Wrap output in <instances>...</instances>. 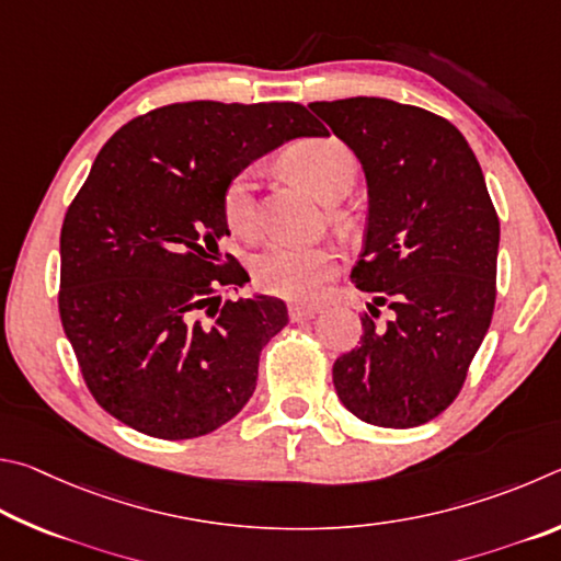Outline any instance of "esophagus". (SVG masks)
Returning <instances> with one entry per match:
<instances>
[{
	"instance_id": "1",
	"label": "esophagus",
	"mask_w": 561,
	"mask_h": 561,
	"mask_svg": "<svg viewBox=\"0 0 561 561\" xmlns=\"http://www.w3.org/2000/svg\"><path fill=\"white\" fill-rule=\"evenodd\" d=\"M318 310H320L318 306H290V308H288V318H290L293 322H302V320L316 318Z\"/></svg>"
}]
</instances>
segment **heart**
I'll list each match as a JSON object with an SVG mask.
<instances>
[{
	"mask_svg": "<svg viewBox=\"0 0 561 561\" xmlns=\"http://www.w3.org/2000/svg\"><path fill=\"white\" fill-rule=\"evenodd\" d=\"M286 164L296 180L320 196L335 202L350 192L357 174V160L347 145L337 140H306L286 154ZM224 221L233 236L251 239L259 231V194L255 170L249 167L226 184ZM337 273V255L322 245L268 243L253 259L255 288L283 300L308 302L322 296Z\"/></svg>",
	"mask_w": 561,
	"mask_h": 561,
	"instance_id": "1",
	"label": "heart"
}]
</instances>
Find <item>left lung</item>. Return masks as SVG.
Here are the masks:
<instances>
[{"label": "left lung", "instance_id": "8db88e82", "mask_svg": "<svg viewBox=\"0 0 561 561\" xmlns=\"http://www.w3.org/2000/svg\"><path fill=\"white\" fill-rule=\"evenodd\" d=\"M308 107L357 154L369 186L365 249L350 280L375 300L332 381L367 424L421 426L454 404L493 320L497 211L446 117L387 98Z\"/></svg>", "mask_w": 561, "mask_h": 561}]
</instances>
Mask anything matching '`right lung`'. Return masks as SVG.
Wrapping results in <instances>:
<instances>
[{
	"label": "right lung",
	"instance_id": "obj_1",
	"mask_svg": "<svg viewBox=\"0 0 561 561\" xmlns=\"http://www.w3.org/2000/svg\"><path fill=\"white\" fill-rule=\"evenodd\" d=\"M328 135L300 103L154 107L103 145L61 229L58 312L88 391L164 440L206 436L245 407L286 302H221L249 273L219 251L224 190L293 137Z\"/></svg>",
	"mask_w": 561,
	"mask_h": 561
}]
</instances>
